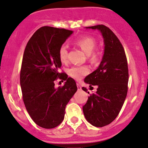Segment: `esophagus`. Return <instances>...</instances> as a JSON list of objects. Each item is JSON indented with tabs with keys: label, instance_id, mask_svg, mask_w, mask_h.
I'll use <instances>...</instances> for the list:
<instances>
[{
	"label": "esophagus",
	"instance_id": "1",
	"mask_svg": "<svg viewBox=\"0 0 148 148\" xmlns=\"http://www.w3.org/2000/svg\"><path fill=\"white\" fill-rule=\"evenodd\" d=\"M76 85H77L78 90H81V85H80L79 84V83H77V84H76Z\"/></svg>",
	"mask_w": 148,
	"mask_h": 148
}]
</instances>
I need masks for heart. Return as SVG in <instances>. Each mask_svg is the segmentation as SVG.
I'll use <instances>...</instances> for the list:
<instances>
[{"label":"heart","mask_w":148,"mask_h":148,"mask_svg":"<svg viewBox=\"0 0 148 148\" xmlns=\"http://www.w3.org/2000/svg\"><path fill=\"white\" fill-rule=\"evenodd\" d=\"M75 43L81 48L85 54L89 55L90 59L93 61L99 58L100 52L94 49L97 46V40L92 36H83L76 40ZM68 56V47L63 45L59 49V57L62 62L66 61ZM69 74L76 80L81 79L83 76L88 74L89 68L87 66H74L68 70Z\"/></svg>","instance_id":"heart-1"}]
</instances>
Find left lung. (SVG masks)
I'll list each match as a JSON object with an SVG mask.
<instances>
[{"label":"left lung","instance_id":"left-lung-1","mask_svg":"<svg viewBox=\"0 0 148 148\" xmlns=\"http://www.w3.org/2000/svg\"><path fill=\"white\" fill-rule=\"evenodd\" d=\"M86 28L100 30L104 38V54L100 65L84 80L90 88L97 85V91L90 94L83 107L86 120L101 127L116 118L125 100L129 80L127 61L121 42L109 27L98 25ZM82 90L88 92L84 87Z\"/></svg>","mask_w":148,"mask_h":148}]
</instances>
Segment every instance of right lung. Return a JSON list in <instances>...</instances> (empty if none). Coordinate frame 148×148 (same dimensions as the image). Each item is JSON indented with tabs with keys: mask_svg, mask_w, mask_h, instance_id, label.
I'll return each instance as SVG.
<instances>
[{
	"mask_svg": "<svg viewBox=\"0 0 148 148\" xmlns=\"http://www.w3.org/2000/svg\"><path fill=\"white\" fill-rule=\"evenodd\" d=\"M73 33L65 29L44 26L35 32L27 43L20 74L23 100L36 124L54 128L64 119L66 105L77 91L75 81L59 72V49ZM65 80L58 88L55 81Z\"/></svg>",
	"mask_w": 148,
	"mask_h": 148,
	"instance_id": "right-lung-1",
	"label": "right lung"
}]
</instances>
